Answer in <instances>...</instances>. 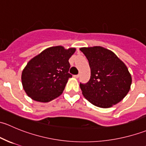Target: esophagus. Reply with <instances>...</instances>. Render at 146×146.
I'll list each match as a JSON object with an SVG mask.
<instances>
[{
  "mask_svg": "<svg viewBox=\"0 0 146 146\" xmlns=\"http://www.w3.org/2000/svg\"><path fill=\"white\" fill-rule=\"evenodd\" d=\"M73 77L76 78H78L80 77V75H79V74H78V75H74V76H73Z\"/></svg>",
  "mask_w": 146,
  "mask_h": 146,
  "instance_id": "obj_1",
  "label": "esophagus"
}]
</instances>
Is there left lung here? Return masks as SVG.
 Wrapping results in <instances>:
<instances>
[{"mask_svg": "<svg viewBox=\"0 0 146 146\" xmlns=\"http://www.w3.org/2000/svg\"><path fill=\"white\" fill-rule=\"evenodd\" d=\"M91 70L87 83H80L83 96L92 104L109 108L121 101L130 90L132 79L126 65L114 52L102 46L83 47Z\"/></svg>", "mask_w": 146, "mask_h": 146, "instance_id": "left-lung-1", "label": "left lung"}]
</instances>
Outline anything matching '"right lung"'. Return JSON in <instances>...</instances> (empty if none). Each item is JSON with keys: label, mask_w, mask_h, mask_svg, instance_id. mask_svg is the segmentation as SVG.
Instances as JSON below:
<instances>
[{"label": "right lung", "mask_w": 146, "mask_h": 146, "mask_svg": "<svg viewBox=\"0 0 146 146\" xmlns=\"http://www.w3.org/2000/svg\"><path fill=\"white\" fill-rule=\"evenodd\" d=\"M75 48L65 49L61 46L49 47L27 63L22 73V84L29 97L48 102L62 94L69 78V58Z\"/></svg>", "instance_id": "1"}]
</instances>
